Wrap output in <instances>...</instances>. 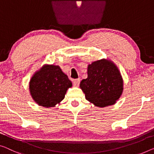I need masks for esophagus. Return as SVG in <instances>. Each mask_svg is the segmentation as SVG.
I'll list each match as a JSON object with an SVG mask.
<instances>
[{"label":"esophagus","mask_w":154,"mask_h":154,"mask_svg":"<svg viewBox=\"0 0 154 154\" xmlns=\"http://www.w3.org/2000/svg\"><path fill=\"white\" fill-rule=\"evenodd\" d=\"M72 82H73V84H74V85H75V86H78V85H79L80 83V79H72Z\"/></svg>","instance_id":"esophagus-1"}]
</instances>
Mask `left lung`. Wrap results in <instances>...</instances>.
<instances>
[{
    "label": "left lung",
    "mask_w": 154,
    "mask_h": 154,
    "mask_svg": "<svg viewBox=\"0 0 154 154\" xmlns=\"http://www.w3.org/2000/svg\"><path fill=\"white\" fill-rule=\"evenodd\" d=\"M86 99L96 106L113 105L123 91L122 78L118 68L109 60L93 62L88 67V77L80 83Z\"/></svg>",
    "instance_id": "8db88e82"
}]
</instances>
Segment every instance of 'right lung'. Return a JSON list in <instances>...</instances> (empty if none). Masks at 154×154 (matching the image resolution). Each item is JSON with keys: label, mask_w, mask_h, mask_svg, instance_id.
Masks as SVG:
<instances>
[{"label": "right lung", "mask_w": 154, "mask_h": 154, "mask_svg": "<svg viewBox=\"0 0 154 154\" xmlns=\"http://www.w3.org/2000/svg\"><path fill=\"white\" fill-rule=\"evenodd\" d=\"M72 83L58 66H44L36 72L29 82V91L40 106H54L62 101Z\"/></svg>", "instance_id": "add662e5"}]
</instances>
